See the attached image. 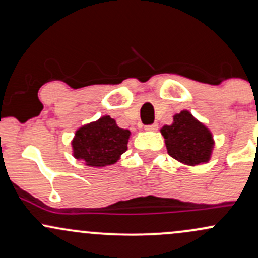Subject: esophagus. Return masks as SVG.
Returning <instances> with one entry per match:
<instances>
[{
    "label": "esophagus",
    "instance_id": "1",
    "mask_svg": "<svg viewBox=\"0 0 258 258\" xmlns=\"http://www.w3.org/2000/svg\"><path fill=\"white\" fill-rule=\"evenodd\" d=\"M144 128L147 130V131H156L158 130V123H152V125H147Z\"/></svg>",
    "mask_w": 258,
    "mask_h": 258
}]
</instances>
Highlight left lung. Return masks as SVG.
I'll use <instances>...</instances> for the list:
<instances>
[{
    "label": "left lung",
    "mask_w": 258,
    "mask_h": 258,
    "mask_svg": "<svg viewBox=\"0 0 258 258\" xmlns=\"http://www.w3.org/2000/svg\"><path fill=\"white\" fill-rule=\"evenodd\" d=\"M161 135L167 153L182 164L195 166L211 158L215 146L212 133L188 110L174 115L172 125L162 127Z\"/></svg>",
    "instance_id": "8db88e82"
}]
</instances>
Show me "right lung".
<instances>
[{
    "instance_id": "add662e5",
    "label": "right lung",
    "mask_w": 258,
    "mask_h": 258,
    "mask_svg": "<svg viewBox=\"0 0 258 258\" xmlns=\"http://www.w3.org/2000/svg\"><path fill=\"white\" fill-rule=\"evenodd\" d=\"M131 132L120 128L109 115L80 127L72 142L74 158L87 166L112 165L127 150Z\"/></svg>"
}]
</instances>
